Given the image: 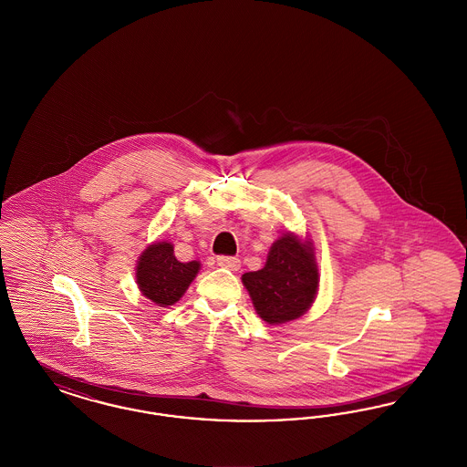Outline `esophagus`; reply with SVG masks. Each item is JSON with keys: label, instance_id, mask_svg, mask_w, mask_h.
<instances>
[{"label": "esophagus", "instance_id": "34e87169", "mask_svg": "<svg viewBox=\"0 0 467 467\" xmlns=\"http://www.w3.org/2000/svg\"><path fill=\"white\" fill-rule=\"evenodd\" d=\"M217 265L227 267L231 271H238L240 269V259L238 257H231V255H219L217 257Z\"/></svg>", "mask_w": 467, "mask_h": 467}]
</instances>
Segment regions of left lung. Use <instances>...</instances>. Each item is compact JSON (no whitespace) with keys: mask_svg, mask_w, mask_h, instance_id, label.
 <instances>
[{"mask_svg":"<svg viewBox=\"0 0 467 467\" xmlns=\"http://www.w3.org/2000/svg\"><path fill=\"white\" fill-rule=\"evenodd\" d=\"M259 317L267 324H285L308 310L318 289V269L311 244L287 233L278 238L266 265L242 276Z\"/></svg>","mask_w":467,"mask_h":467,"instance_id":"left-lung-1","label":"left lung"}]
</instances>
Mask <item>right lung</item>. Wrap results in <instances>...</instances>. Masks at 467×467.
Instances as JSON below:
<instances>
[{"label":"right lung","instance_id":"right-lung-1","mask_svg":"<svg viewBox=\"0 0 467 467\" xmlns=\"http://www.w3.org/2000/svg\"><path fill=\"white\" fill-rule=\"evenodd\" d=\"M198 261L180 263L175 257L173 244H150L140 257L136 266L138 287L145 297L159 306H171L196 278Z\"/></svg>","mask_w":467,"mask_h":467}]
</instances>
